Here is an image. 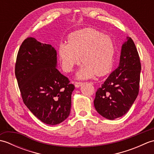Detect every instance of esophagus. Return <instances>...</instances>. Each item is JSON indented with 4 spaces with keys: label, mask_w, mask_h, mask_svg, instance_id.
<instances>
[{
    "label": "esophagus",
    "mask_w": 154,
    "mask_h": 154,
    "mask_svg": "<svg viewBox=\"0 0 154 154\" xmlns=\"http://www.w3.org/2000/svg\"><path fill=\"white\" fill-rule=\"evenodd\" d=\"M82 84H83L82 82H77V81H76V82H75V87L78 88L82 85Z\"/></svg>",
    "instance_id": "esophagus-1"
}]
</instances>
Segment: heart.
<instances>
[{
	"mask_svg": "<svg viewBox=\"0 0 154 154\" xmlns=\"http://www.w3.org/2000/svg\"><path fill=\"white\" fill-rule=\"evenodd\" d=\"M58 52L65 71H71L81 59L83 63L76 75L78 79H85L94 74L103 76L109 73L113 65L115 44L109 35L95 29L85 28L72 33L68 42L59 45Z\"/></svg>",
	"mask_w": 154,
	"mask_h": 154,
	"instance_id": "heart-1",
	"label": "heart"
}]
</instances>
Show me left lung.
<instances>
[{
    "label": "left lung",
    "instance_id": "left-lung-1",
    "mask_svg": "<svg viewBox=\"0 0 154 154\" xmlns=\"http://www.w3.org/2000/svg\"><path fill=\"white\" fill-rule=\"evenodd\" d=\"M126 39L122 46L119 67L97 89L94 100L97 112L109 120L126 114L139 93L140 57L132 38Z\"/></svg>",
    "mask_w": 154,
    "mask_h": 154
}]
</instances>
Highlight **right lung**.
Here are the masks:
<instances>
[{"instance_id": "obj_1", "label": "right lung", "mask_w": 154, "mask_h": 154, "mask_svg": "<svg viewBox=\"0 0 154 154\" xmlns=\"http://www.w3.org/2000/svg\"><path fill=\"white\" fill-rule=\"evenodd\" d=\"M57 51L34 38L22 42L15 75L23 102L44 123L56 125L69 116L75 86L57 70Z\"/></svg>"}]
</instances>
